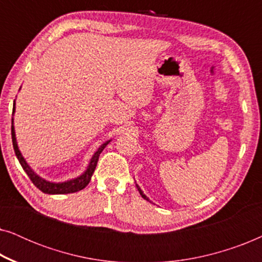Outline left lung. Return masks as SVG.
I'll return each mask as SVG.
<instances>
[{
  "label": "left lung",
  "mask_w": 262,
  "mask_h": 262,
  "mask_svg": "<svg viewBox=\"0 0 262 262\" xmlns=\"http://www.w3.org/2000/svg\"><path fill=\"white\" fill-rule=\"evenodd\" d=\"M136 186H137V188H138V191H139V194H141V195L143 196V198H144L145 200H149V199H148V196H146V195L144 194V193H143V192H142V189H141V188H139V186H138L137 184H136Z\"/></svg>",
  "instance_id": "8db88e82"
}]
</instances>
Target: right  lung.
Returning <instances> with one entry per match:
<instances>
[{"mask_svg": "<svg viewBox=\"0 0 262 262\" xmlns=\"http://www.w3.org/2000/svg\"><path fill=\"white\" fill-rule=\"evenodd\" d=\"M14 112H15V101H14V107H13V113ZM12 141H13L14 151H15V155L17 157V160H19L21 167H23L24 170L26 171L28 178L31 179V181L33 182L35 187L40 189L41 192L48 193V194H68V193H75V192L81 191V189H83L85 186L89 184V181H91L92 175H93V173H94L96 164H98V160H99L100 154H101L102 150L106 148V145L111 142V141L105 142L98 150H96V152L92 157L91 162H89V166L87 168V170H85L83 174L80 175V177L76 178V179H73V180H69V181H66V182H58V184H56V182H50V181H46L45 179H41L40 177H39V175L35 174L34 171L31 169V167L28 166L26 161H25L23 155H21L19 148H17V143H16V138H15V131H14V125H13V119H12Z\"/></svg>", "mask_w": 262, "mask_h": 262, "instance_id": "obj_1", "label": "right lung"}]
</instances>
